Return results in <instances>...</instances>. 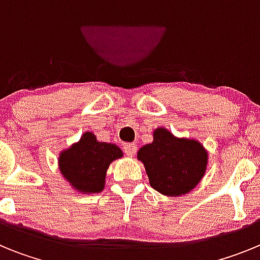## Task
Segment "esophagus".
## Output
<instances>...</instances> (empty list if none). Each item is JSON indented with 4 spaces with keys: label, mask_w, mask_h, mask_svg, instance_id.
<instances>
[{
    "label": "esophagus",
    "mask_w": 260,
    "mask_h": 260,
    "mask_svg": "<svg viewBox=\"0 0 260 260\" xmlns=\"http://www.w3.org/2000/svg\"><path fill=\"white\" fill-rule=\"evenodd\" d=\"M123 151L127 156H134L137 152V144L134 143H125L123 144Z\"/></svg>",
    "instance_id": "esophagus-1"
}]
</instances>
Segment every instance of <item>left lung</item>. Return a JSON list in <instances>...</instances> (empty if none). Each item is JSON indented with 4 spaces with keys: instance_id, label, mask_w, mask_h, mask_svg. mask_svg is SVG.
<instances>
[{
    "instance_id": "obj_1",
    "label": "left lung",
    "mask_w": 260,
    "mask_h": 260,
    "mask_svg": "<svg viewBox=\"0 0 260 260\" xmlns=\"http://www.w3.org/2000/svg\"><path fill=\"white\" fill-rule=\"evenodd\" d=\"M146 167L150 185L167 197L186 194L203 178L208 156L199 142L178 139L160 127L153 133V142L138 152Z\"/></svg>"
}]
</instances>
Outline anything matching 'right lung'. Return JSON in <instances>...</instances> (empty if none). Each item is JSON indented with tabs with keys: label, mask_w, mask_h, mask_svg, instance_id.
Segmentation results:
<instances>
[{
	"label": "right lung",
	"mask_w": 260,
	"mask_h": 260,
	"mask_svg": "<svg viewBox=\"0 0 260 260\" xmlns=\"http://www.w3.org/2000/svg\"><path fill=\"white\" fill-rule=\"evenodd\" d=\"M122 157L116 144L98 142L92 133H86L78 143L59 155V169L73 187L82 192H100L104 189L109 164Z\"/></svg>",
	"instance_id": "add662e5"
}]
</instances>
